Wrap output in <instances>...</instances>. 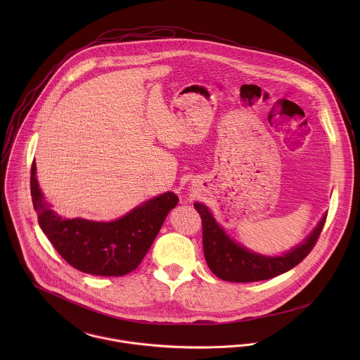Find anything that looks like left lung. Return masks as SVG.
Segmentation results:
<instances>
[{"instance_id": "8db88e82", "label": "left lung", "mask_w": 360, "mask_h": 360, "mask_svg": "<svg viewBox=\"0 0 360 360\" xmlns=\"http://www.w3.org/2000/svg\"><path fill=\"white\" fill-rule=\"evenodd\" d=\"M202 219V243L206 263L213 274L231 283H252L269 280L288 271L308 257L316 245L324 227L326 216L305 240L283 257H263L252 254L244 247L231 241L221 227L217 226L212 213L202 204H194Z\"/></svg>"}]
</instances>
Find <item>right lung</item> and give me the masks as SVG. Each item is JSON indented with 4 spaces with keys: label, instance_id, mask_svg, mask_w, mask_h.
<instances>
[{
    "label": "right lung",
    "instance_id": "add662e5",
    "mask_svg": "<svg viewBox=\"0 0 360 360\" xmlns=\"http://www.w3.org/2000/svg\"><path fill=\"white\" fill-rule=\"evenodd\" d=\"M30 193L39 224L53 248L75 269L96 276H124L139 267L179 198L166 193L115 221L62 219L43 198L32 163Z\"/></svg>",
    "mask_w": 360,
    "mask_h": 360
}]
</instances>
